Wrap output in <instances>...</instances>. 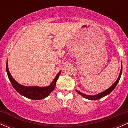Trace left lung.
Instances as JSON below:
<instances>
[{
    "label": "left lung",
    "instance_id": "8db88e82",
    "mask_svg": "<svg viewBox=\"0 0 128 128\" xmlns=\"http://www.w3.org/2000/svg\"><path fill=\"white\" fill-rule=\"evenodd\" d=\"M122 74V67H121V70H120V74H119V76H118V78H117V80H116V81L115 82V83H114L112 86H110L109 88L107 89L106 90L104 91V92H100V93L98 94H97V95H94V96H90V95H86V94H85L82 93L81 92H79V91L76 90V92H78L79 94L81 95L82 96L84 97V98H86V99L91 100H96L100 99H101V98H104V97L107 96V95L110 94L111 93V92H112L113 90H114V88H116V86H117V84H118V82H119V80H120V78H121Z\"/></svg>",
    "mask_w": 128,
    "mask_h": 128
}]
</instances>
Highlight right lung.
I'll list each match as a JSON object with an SVG mask.
<instances>
[{
    "label": "right lung",
    "mask_w": 128,
    "mask_h": 128,
    "mask_svg": "<svg viewBox=\"0 0 128 128\" xmlns=\"http://www.w3.org/2000/svg\"><path fill=\"white\" fill-rule=\"evenodd\" d=\"M6 72L8 78L10 79L14 88L22 96H23L25 98L32 100H42L49 96L50 94L55 88L56 81L61 72V71H60L57 74V75L56 76L55 79H54V80L50 86H45V87H40V86H24L17 82L15 79L13 78L10 71H9L8 61L6 62Z\"/></svg>",
    "instance_id": "right-lung-1"
}]
</instances>
